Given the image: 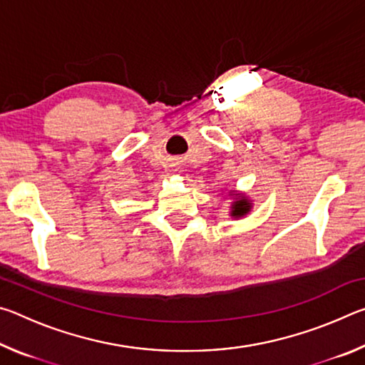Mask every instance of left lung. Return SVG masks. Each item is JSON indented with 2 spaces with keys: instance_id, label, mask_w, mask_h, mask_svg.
Returning <instances> with one entry per match:
<instances>
[{
  "instance_id": "left-lung-1",
  "label": "left lung",
  "mask_w": 365,
  "mask_h": 365,
  "mask_svg": "<svg viewBox=\"0 0 365 365\" xmlns=\"http://www.w3.org/2000/svg\"><path fill=\"white\" fill-rule=\"evenodd\" d=\"M232 209H233V211H232V215H233V217H242V215H245L246 212L250 211V202L246 201V200L235 201Z\"/></svg>"
}]
</instances>
